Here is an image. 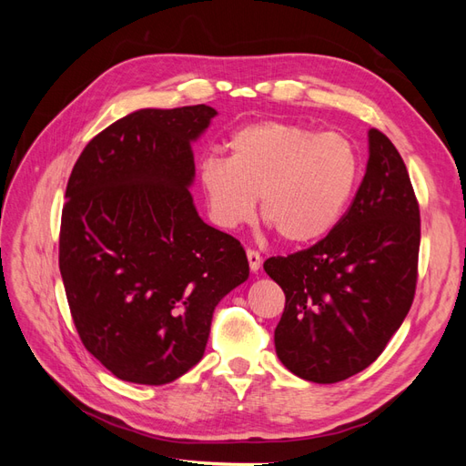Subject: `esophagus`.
Instances as JSON below:
<instances>
[{
  "label": "esophagus",
  "mask_w": 466,
  "mask_h": 466,
  "mask_svg": "<svg viewBox=\"0 0 466 466\" xmlns=\"http://www.w3.org/2000/svg\"><path fill=\"white\" fill-rule=\"evenodd\" d=\"M247 258H248L250 270H252V272H258V268L262 266V257H260V252H258V250H255V248H248V250H247Z\"/></svg>",
  "instance_id": "1"
}]
</instances>
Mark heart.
<instances>
[{
    "label": "heart",
    "instance_id": "b5f03b06",
    "mask_svg": "<svg viewBox=\"0 0 466 466\" xmlns=\"http://www.w3.org/2000/svg\"><path fill=\"white\" fill-rule=\"evenodd\" d=\"M228 149V159L208 157L200 165L211 219L235 229L255 218L260 196L262 218L293 245L327 235L360 178L358 147L340 132L260 120L237 128Z\"/></svg>",
    "mask_w": 466,
    "mask_h": 466
}]
</instances>
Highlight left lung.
I'll use <instances>...</instances> for the list:
<instances>
[{"mask_svg":"<svg viewBox=\"0 0 466 466\" xmlns=\"http://www.w3.org/2000/svg\"><path fill=\"white\" fill-rule=\"evenodd\" d=\"M418 250L410 177L390 139L371 128L368 168L342 219L313 247L264 262L286 293L274 330L279 361L313 383L370 368L410 311Z\"/></svg>","mask_w":466,"mask_h":466,"instance_id":"obj_1","label":"left lung"}]
</instances>
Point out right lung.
I'll return each mask as SVG.
<instances>
[{
  "label": "right lung",
  "instance_id": "1",
  "mask_svg": "<svg viewBox=\"0 0 466 466\" xmlns=\"http://www.w3.org/2000/svg\"><path fill=\"white\" fill-rule=\"evenodd\" d=\"M218 112L144 108L81 151L66 188L60 272L87 351L122 380L167 385L204 356L245 248L194 208L190 142Z\"/></svg>",
  "mask_w": 466,
  "mask_h": 466
}]
</instances>
